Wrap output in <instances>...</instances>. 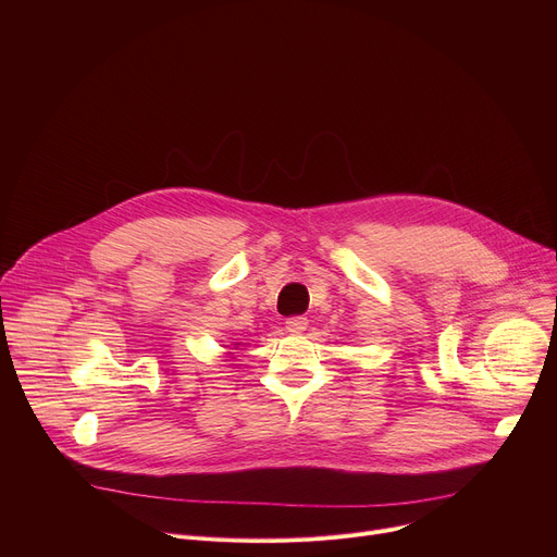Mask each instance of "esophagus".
<instances>
[{"instance_id": "1", "label": "esophagus", "mask_w": 557, "mask_h": 557, "mask_svg": "<svg viewBox=\"0 0 557 557\" xmlns=\"http://www.w3.org/2000/svg\"><path fill=\"white\" fill-rule=\"evenodd\" d=\"M307 330V318L305 315H294L286 320V332L290 334H302Z\"/></svg>"}]
</instances>
